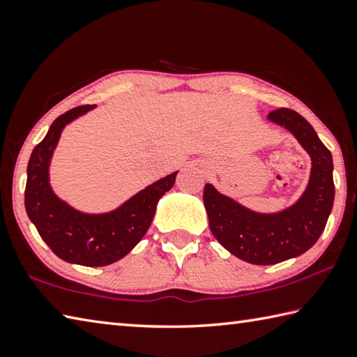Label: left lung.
I'll return each instance as SVG.
<instances>
[{
	"instance_id": "1",
	"label": "left lung",
	"mask_w": 357,
	"mask_h": 357,
	"mask_svg": "<svg viewBox=\"0 0 357 357\" xmlns=\"http://www.w3.org/2000/svg\"><path fill=\"white\" fill-rule=\"evenodd\" d=\"M268 119L291 131L310 155V180L301 199L280 213L260 215L222 196L211 185L204 188L211 234L230 254L254 265L279 264L314 246L326 227L335 195L333 155L314 127L289 108L274 109Z\"/></svg>"
}]
</instances>
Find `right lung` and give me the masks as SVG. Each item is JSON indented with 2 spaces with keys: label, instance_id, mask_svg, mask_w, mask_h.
Returning <instances> with one entry per match:
<instances>
[{
  "label": "right lung",
  "instance_id": "right-lung-1",
  "mask_svg": "<svg viewBox=\"0 0 357 357\" xmlns=\"http://www.w3.org/2000/svg\"><path fill=\"white\" fill-rule=\"evenodd\" d=\"M92 108L96 105H83L61 114L34 147L28 162L24 207L42 240L59 259L83 266H105L125 257L146 235L156 204L172 188L177 172L147 186L109 213L84 215L68 207L50 188V158L62 128Z\"/></svg>",
  "mask_w": 357,
  "mask_h": 357
}]
</instances>
